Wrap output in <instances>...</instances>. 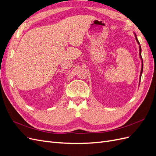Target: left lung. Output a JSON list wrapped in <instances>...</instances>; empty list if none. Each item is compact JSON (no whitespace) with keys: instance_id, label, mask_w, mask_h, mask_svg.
<instances>
[{"instance_id":"1","label":"left lung","mask_w":156,"mask_h":156,"mask_svg":"<svg viewBox=\"0 0 156 156\" xmlns=\"http://www.w3.org/2000/svg\"><path fill=\"white\" fill-rule=\"evenodd\" d=\"M135 38H136V41H137V43L139 44V42L137 40V38H136V36L135 35ZM139 55H140V56L141 58V60H142V68H141V71H140V79H141V75H142V73H143V58H142V56H141V48H140V45H139Z\"/></svg>"}]
</instances>
